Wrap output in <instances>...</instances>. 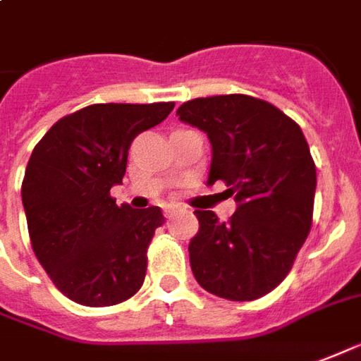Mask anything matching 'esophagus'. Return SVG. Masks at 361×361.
<instances>
[{"instance_id": "obj_1", "label": "esophagus", "mask_w": 361, "mask_h": 361, "mask_svg": "<svg viewBox=\"0 0 361 361\" xmlns=\"http://www.w3.org/2000/svg\"><path fill=\"white\" fill-rule=\"evenodd\" d=\"M175 209H177V206H173V204H169V206L163 207V213H165V217H171V215L175 213Z\"/></svg>"}]
</instances>
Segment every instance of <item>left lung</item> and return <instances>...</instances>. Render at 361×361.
Listing matches in <instances>:
<instances>
[{"label":"left lung","instance_id":"8db88e82","mask_svg":"<svg viewBox=\"0 0 361 361\" xmlns=\"http://www.w3.org/2000/svg\"><path fill=\"white\" fill-rule=\"evenodd\" d=\"M177 115L207 133V183L223 180L238 202L227 223L209 209L194 212L192 273L219 298H262L290 273L312 228L317 177L304 133L279 107L246 94L196 97Z\"/></svg>","mask_w":361,"mask_h":361}]
</instances>
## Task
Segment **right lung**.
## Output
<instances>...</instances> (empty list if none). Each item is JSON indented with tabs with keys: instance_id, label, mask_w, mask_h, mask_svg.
<instances>
[{
	"instance_id": "add662e5",
	"label": "right lung",
	"mask_w": 361,
	"mask_h": 361,
	"mask_svg": "<svg viewBox=\"0 0 361 361\" xmlns=\"http://www.w3.org/2000/svg\"><path fill=\"white\" fill-rule=\"evenodd\" d=\"M175 102L94 104L65 115L32 149L20 186L30 244L59 290L76 304L115 306L140 290L159 207L117 206L133 140Z\"/></svg>"
}]
</instances>
